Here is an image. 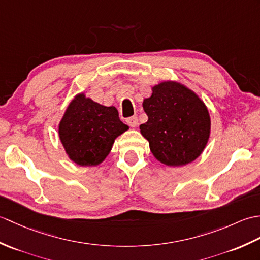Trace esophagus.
<instances>
[{
    "label": "esophagus",
    "mask_w": 260,
    "mask_h": 260,
    "mask_svg": "<svg viewBox=\"0 0 260 260\" xmlns=\"http://www.w3.org/2000/svg\"><path fill=\"white\" fill-rule=\"evenodd\" d=\"M126 123L132 127H136L139 125V118H137L136 116H132V117H128L126 119Z\"/></svg>",
    "instance_id": "34e87169"
}]
</instances>
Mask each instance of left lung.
<instances>
[{"instance_id": "8db88e82", "label": "left lung", "mask_w": 260, "mask_h": 260, "mask_svg": "<svg viewBox=\"0 0 260 260\" xmlns=\"http://www.w3.org/2000/svg\"><path fill=\"white\" fill-rule=\"evenodd\" d=\"M143 108L147 121L140 126L153 155L170 167H181L200 156L210 135L206 105L179 82L164 81L153 87Z\"/></svg>"}]
</instances>
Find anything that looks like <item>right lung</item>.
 Masks as SVG:
<instances>
[{
  "instance_id": "obj_1",
  "label": "right lung",
  "mask_w": 260,
  "mask_h": 260,
  "mask_svg": "<svg viewBox=\"0 0 260 260\" xmlns=\"http://www.w3.org/2000/svg\"><path fill=\"white\" fill-rule=\"evenodd\" d=\"M128 129L115 107L77 95L59 124V137L70 159L81 167L102 163L117 136Z\"/></svg>"
}]
</instances>
